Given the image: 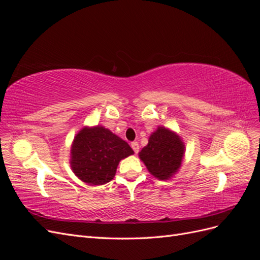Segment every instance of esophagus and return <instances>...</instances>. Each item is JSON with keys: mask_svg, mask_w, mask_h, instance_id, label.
<instances>
[{"mask_svg": "<svg viewBox=\"0 0 260 260\" xmlns=\"http://www.w3.org/2000/svg\"><path fill=\"white\" fill-rule=\"evenodd\" d=\"M131 147H132L133 151H135V153H136V154H138V153H139L140 146H139V143H138V142H132V143H131Z\"/></svg>", "mask_w": 260, "mask_h": 260, "instance_id": "1", "label": "esophagus"}]
</instances>
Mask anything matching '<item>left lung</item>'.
<instances>
[{"instance_id":"obj_1","label":"left lung","mask_w":260,"mask_h":260,"mask_svg":"<svg viewBox=\"0 0 260 260\" xmlns=\"http://www.w3.org/2000/svg\"><path fill=\"white\" fill-rule=\"evenodd\" d=\"M184 152L185 145L176 132L158 127L149 137L139 157L155 178L169 180L180 169Z\"/></svg>"}]
</instances>
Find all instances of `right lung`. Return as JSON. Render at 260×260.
Instances as JSON below:
<instances>
[{
  "label": "right lung",
  "mask_w": 260,
  "mask_h": 260,
  "mask_svg": "<svg viewBox=\"0 0 260 260\" xmlns=\"http://www.w3.org/2000/svg\"><path fill=\"white\" fill-rule=\"evenodd\" d=\"M132 154L130 145L108 129L84 127L74 139L70 167L83 182L101 185L113 180L118 164Z\"/></svg>",
  "instance_id": "add662e5"
}]
</instances>
